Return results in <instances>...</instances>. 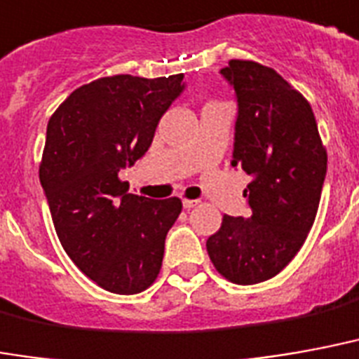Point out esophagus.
Here are the masks:
<instances>
[{"mask_svg": "<svg viewBox=\"0 0 359 359\" xmlns=\"http://www.w3.org/2000/svg\"><path fill=\"white\" fill-rule=\"evenodd\" d=\"M200 203L198 200H182V205H184V209H192V207H196Z\"/></svg>", "mask_w": 359, "mask_h": 359, "instance_id": "obj_1", "label": "esophagus"}]
</instances>
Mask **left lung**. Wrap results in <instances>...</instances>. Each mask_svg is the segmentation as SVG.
<instances>
[{"label":"left lung","mask_w":359,"mask_h":359,"mask_svg":"<svg viewBox=\"0 0 359 359\" xmlns=\"http://www.w3.org/2000/svg\"><path fill=\"white\" fill-rule=\"evenodd\" d=\"M220 74L233 85L238 121L232 165L253 180L247 219L224 215L207 253L222 278L253 285L274 278L306 241L327 171L312 106L274 68L232 58Z\"/></svg>","instance_id":"obj_1"}]
</instances>
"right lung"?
Wrapping results in <instances>:
<instances>
[{
	"label": "right lung",
	"mask_w": 359,
	"mask_h": 359,
	"mask_svg": "<svg viewBox=\"0 0 359 359\" xmlns=\"http://www.w3.org/2000/svg\"><path fill=\"white\" fill-rule=\"evenodd\" d=\"M182 78H98L70 93L49 119L39 180L53 224L74 264L110 293L152 285L167 232L182 211L179 198L127 194L119 179V169L150 148Z\"/></svg>",
	"instance_id": "add662e5"
}]
</instances>
